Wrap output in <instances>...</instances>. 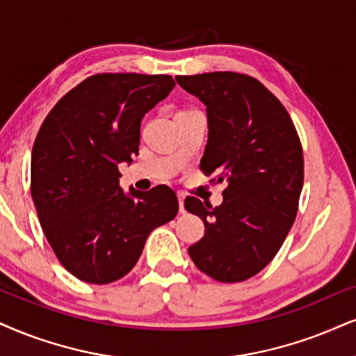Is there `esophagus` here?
Wrapping results in <instances>:
<instances>
[{"label":"esophagus","instance_id":"34e87169","mask_svg":"<svg viewBox=\"0 0 356 356\" xmlns=\"http://www.w3.org/2000/svg\"><path fill=\"white\" fill-rule=\"evenodd\" d=\"M178 204H179V213H185V195L178 193Z\"/></svg>","mask_w":356,"mask_h":356}]
</instances>
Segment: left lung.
<instances>
[{"mask_svg":"<svg viewBox=\"0 0 356 356\" xmlns=\"http://www.w3.org/2000/svg\"><path fill=\"white\" fill-rule=\"evenodd\" d=\"M177 82L206 105L209 131L200 168L226 183L216 208L185 200L186 211L204 222V236L188 254L214 280L243 282L274 259L296 221L304 185L300 138L280 100L257 79L208 72Z\"/></svg>","mask_w":356,"mask_h":356,"instance_id":"8db88e82","label":"left lung"}]
</instances>
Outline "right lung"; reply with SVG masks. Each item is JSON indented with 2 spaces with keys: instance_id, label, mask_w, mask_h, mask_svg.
I'll list each match as a JSON object with an SVG mask.
<instances>
[{
  "instance_id": "1",
  "label": "right lung",
  "mask_w": 356,
  "mask_h": 356,
  "mask_svg": "<svg viewBox=\"0 0 356 356\" xmlns=\"http://www.w3.org/2000/svg\"><path fill=\"white\" fill-rule=\"evenodd\" d=\"M173 87L163 74H95L69 90L38 131L31 196L52 251L84 282L124 277L148 234L177 216L173 190L125 193L118 171L138 153L145 113Z\"/></svg>"
}]
</instances>
